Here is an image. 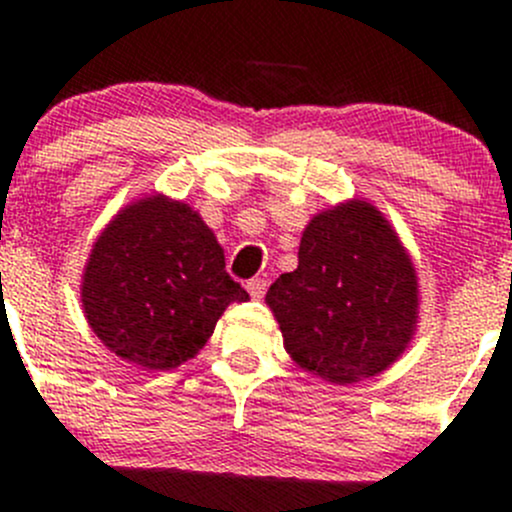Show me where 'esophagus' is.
Masks as SVG:
<instances>
[{"instance_id": "1", "label": "esophagus", "mask_w": 512, "mask_h": 512, "mask_svg": "<svg viewBox=\"0 0 512 512\" xmlns=\"http://www.w3.org/2000/svg\"><path fill=\"white\" fill-rule=\"evenodd\" d=\"M266 288H268L266 278H251L249 283H246V290H249L251 298H256V300H261L263 295H266Z\"/></svg>"}]
</instances>
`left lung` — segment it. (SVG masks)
Returning <instances> with one entry per match:
<instances>
[{"label": "left lung", "mask_w": 512, "mask_h": 512, "mask_svg": "<svg viewBox=\"0 0 512 512\" xmlns=\"http://www.w3.org/2000/svg\"><path fill=\"white\" fill-rule=\"evenodd\" d=\"M288 354L332 383L376 376L403 354L417 320V280L381 212L349 202L307 224L298 268L266 295Z\"/></svg>", "instance_id": "obj_1"}]
</instances>
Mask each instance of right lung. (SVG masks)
<instances>
[{
    "instance_id": "right-lung-1",
    "label": "right lung",
    "mask_w": 512,
    "mask_h": 512,
    "mask_svg": "<svg viewBox=\"0 0 512 512\" xmlns=\"http://www.w3.org/2000/svg\"><path fill=\"white\" fill-rule=\"evenodd\" d=\"M249 293L224 268L212 229L183 202L146 197L104 229L82 283L92 332L122 359L168 371L205 346Z\"/></svg>"
}]
</instances>
